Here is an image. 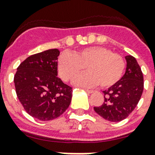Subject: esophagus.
Returning a JSON list of instances; mask_svg holds the SVG:
<instances>
[{"label":"esophagus","mask_w":155,"mask_h":155,"mask_svg":"<svg viewBox=\"0 0 155 155\" xmlns=\"http://www.w3.org/2000/svg\"><path fill=\"white\" fill-rule=\"evenodd\" d=\"M85 91H86L88 93H93V92H94L93 90H89V89H85Z\"/></svg>","instance_id":"esophagus-1"}]
</instances>
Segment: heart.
Masks as SVG:
<instances>
[{
  "mask_svg": "<svg viewBox=\"0 0 155 155\" xmlns=\"http://www.w3.org/2000/svg\"><path fill=\"white\" fill-rule=\"evenodd\" d=\"M125 66L122 56L102 47H87L72 54H62L58 60V74L66 81L72 80L86 66L89 72L74 80V85L82 87L98 84L101 88L112 86L122 78Z\"/></svg>",
  "mask_w": 155,
  "mask_h": 155,
  "instance_id": "b5f03b06",
  "label": "heart"
}]
</instances>
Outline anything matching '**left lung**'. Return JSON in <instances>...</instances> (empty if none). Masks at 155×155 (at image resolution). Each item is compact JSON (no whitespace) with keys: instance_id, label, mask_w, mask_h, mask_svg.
<instances>
[{"instance_id":"1","label":"left lung","mask_w":155,"mask_h":155,"mask_svg":"<svg viewBox=\"0 0 155 155\" xmlns=\"http://www.w3.org/2000/svg\"><path fill=\"white\" fill-rule=\"evenodd\" d=\"M126 71L115 85L104 93V102L100 107H94L99 116L111 122H120L126 119L135 109L143 91V76L135 58L125 57Z\"/></svg>"}]
</instances>
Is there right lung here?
Segmentation results:
<instances>
[{
  "mask_svg": "<svg viewBox=\"0 0 155 155\" xmlns=\"http://www.w3.org/2000/svg\"><path fill=\"white\" fill-rule=\"evenodd\" d=\"M58 49L29 56L18 66L14 83L18 99L30 116L51 120L66 111L72 99V88L58 77Z\"/></svg>",
  "mask_w": 155,
  "mask_h": 155,
  "instance_id": "obj_1",
  "label": "right lung"
}]
</instances>
